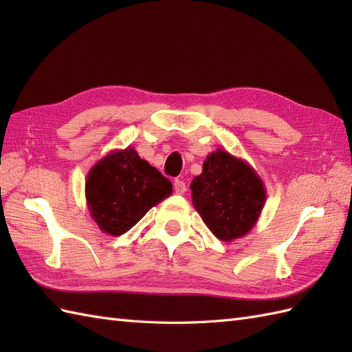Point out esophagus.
Segmentation results:
<instances>
[{
	"label": "esophagus",
	"mask_w": 352,
	"mask_h": 352,
	"mask_svg": "<svg viewBox=\"0 0 352 352\" xmlns=\"http://www.w3.org/2000/svg\"><path fill=\"white\" fill-rule=\"evenodd\" d=\"M174 190H175V193H178V195H183V193L186 192V183L182 180H175Z\"/></svg>",
	"instance_id": "esophagus-1"
}]
</instances>
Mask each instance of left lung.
I'll list each match as a JSON object with an SVG mask.
<instances>
[{
    "label": "left lung",
    "instance_id": "1",
    "mask_svg": "<svg viewBox=\"0 0 352 352\" xmlns=\"http://www.w3.org/2000/svg\"><path fill=\"white\" fill-rule=\"evenodd\" d=\"M190 189L195 210L223 242L248 234L266 201L265 184L256 169L221 148L207 155Z\"/></svg>",
    "mask_w": 352,
    "mask_h": 352
}]
</instances>
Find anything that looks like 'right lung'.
Instances as JSON below:
<instances>
[{
	"instance_id": "obj_1",
	"label": "right lung",
	"mask_w": 352,
	"mask_h": 352,
	"mask_svg": "<svg viewBox=\"0 0 352 352\" xmlns=\"http://www.w3.org/2000/svg\"><path fill=\"white\" fill-rule=\"evenodd\" d=\"M172 193V183L136 149H113L89 170L86 201L101 231L121 236Z\"/></svg>"
}]
</instances>
